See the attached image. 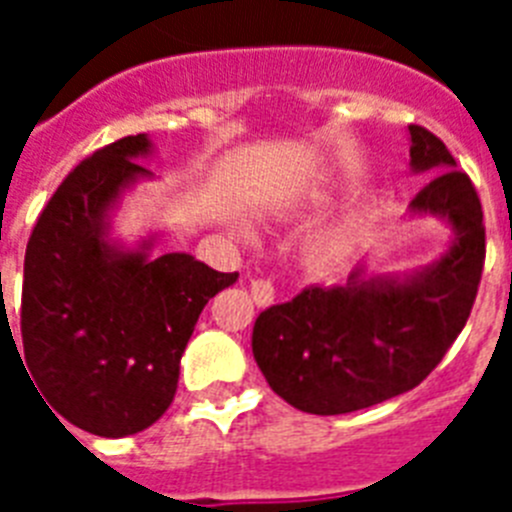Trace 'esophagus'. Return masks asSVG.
I'll use <instances>...</instances> for the list:
<instances>
[{"instance_id":"esophagus-1","label":"esophagus","mask_w":512,"mask_h":512,"mask_svg":"<svg viewBox=\"0 0 512 512\" xmlns=\"http://www.w3.org/2000/svg\"><path fill=\"white\" fill-rule=\"evenodd\" d=\"M251 297L259 307H266L274 302V284L269 279H253L251 282Z\"/></svg>"}]
</instances>
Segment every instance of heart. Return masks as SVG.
Wrapping results in <instances>:
<instances>
[{"mask_svg":"<svg viewBox=\"0 0 512 512\" xmlns=\"http://www.w3.org/2000/svg\"><path fill=\"white\" fill-rule=\"evenodd\" d=\"M241 235L248 238V230L241 228ZM348 253H351V230L346 225H328L307 235L300 248V259L310 274L330 277L346 264Z\"/></svg>","mask_w":512,"mask_h":512,"instance_id":"obj_1","label":"heart"}]
</instances>
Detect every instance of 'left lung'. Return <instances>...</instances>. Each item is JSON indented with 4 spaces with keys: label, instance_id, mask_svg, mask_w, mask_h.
I'll return each mask as SVG.
<instances>
[{
    "label": "left lung",
    "instance_id": "1",
    "mask_svg": "<svg viewBox=\"0 0 512 512\" xmlns=\"http://www.w3.org/2000/svg\"><path fill=\"white\" fill-rule=\"evenodd\" d=\"M410 169L428 174L410 215H431L454 238L443 256L410 274L366 277L302 289L256 318L253 359L292 408L341 415L413 390L467 325L485 266L477 189L431 130L410 125Z\"/></svg>",
    "mask_w": 512,
    "mask_h": 512
}]
</instances>
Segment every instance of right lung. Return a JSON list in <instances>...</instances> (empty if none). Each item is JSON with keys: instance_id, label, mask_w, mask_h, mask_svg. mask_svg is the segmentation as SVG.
<instances>
[{"instance_id": "1", "label": "right lung", "mask_w": 512, "mask_h": 512, "mask_svg": "<svg viewBox=\"0 0 512 512\" xmlns=\"http://www.w3.org/2000/svg\"><path fill=\"white\" fill-rule=\"evenodd\" d=\"M151 153L140 133L84 158L40 212L25 251L22 366L53 415L104 438L133 436L166 413L202 307L238 279L189 253L153 256L156 235L135 248L112 241V210L153 179L138 164Z\"/></svg>"}]
</instances>
